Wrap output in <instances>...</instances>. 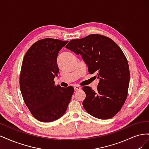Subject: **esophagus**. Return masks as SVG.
I'll return each instance as SVG.
<instances>
[{"instance_id":"esophagus-1","label":"esophagus","mask_w":149,"mask_h":149,"mask_svg":"<svg viewBox=\"0 0 149 149\" xmlns=\"http://www.w3.org/2000/svg\"><path fill=\"white\" fill-rule=\"evenodd\" d=\"M74 89L76 90V91H78V90L81 89V87L79 86H78V85L75 86L74 87Z\"/></svg>"}]
</instances>
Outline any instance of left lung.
I'll use <instances>...</instances> for the list:
<instances>
[{
  "instance_id": "1",
  "label": "left lung",
  "mask_w": 149,
  "mask_h": 149,
  "mask_svg": "<svg viewBox=\"0 0 149 149\" xmlns=\"http://www.w3.org/2000/svg\"><path fill=\"white\" fill-rule=\"evenodd\" d=\"M66 48L80 54L90 74L100 79L97 91L83 87L86 98L83 106L88 113L96 118L107 119L121 109L127 99L130 71L127 58L116 42L100 34L73 39Z\"/></svg>"
}]
</instances>
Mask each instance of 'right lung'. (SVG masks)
Instances as JSON below:
<instances>
[{
  "instance_id": "1",
  "label": "right lung",
  "mask_w": 149,
  "mask_h": 149,
  "mask_svg": "<svg viewBox=\"0 0 149 149\" xmlns=\"http://www.w3.org/2000/svg\"><path fill=\"white\" fill-rule=\"evenodd\" d=\"M68 41L46 38L34 43L26 52L21 67L20 88L26 106L35 119L43 123L63 115L74 92L71 86L55 85L59 72L58 54Z\"/></svg>"
}]
</instances>
